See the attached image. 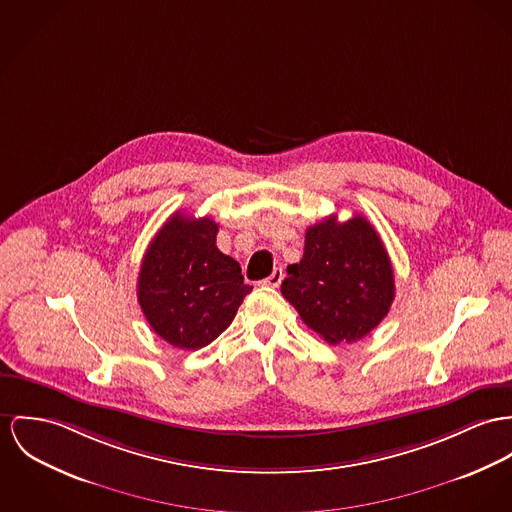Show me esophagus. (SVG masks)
<instances>
[{
	"mask_svg": "<svg viewBox=\"0 0 512 512\" xmlns=\"http://www.w3.org/2000/svg\"><path fill=\"white\" fill-rule=\"evenodd\" d=\"M282 278H284L282 269H275V271H273V275L263 280V284H265V286H271V288H278V286H280V282H282Z\"/></svg>",
	"mask_w": 512,
	"mask_h": 512,
	"instance_id": "obj_1",
	"label": "esophagus"
}]
</instances>
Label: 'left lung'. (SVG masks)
Instances as JSON below:
<instances>
[{
  "mask_svg": "<svg viewBox=\"0 0 512 512\" xmlns=\"http://www.w3.org/2000/svg\"><path fill=\"white\" fill-rule=\"evenodd\" d=\"M286 273L282 296L329 345L366 337L394 302L392 261L364 216L310 226L300 263Z\"/></svg>",
  "mask_w": 512,
  "mask_h": 512,
  "instance_id": "1",
  "label": "left lung"
}]
</instances>
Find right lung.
I'll list each match as a JSON object with an SVG mask.
<instances>
[{"instance_id":"1","label":"right lung","mask_w":512,"mask_h":512,"mask_svg":"<svg viewBox=\"0 0 512 512\" xmlns=\"http://www.w3.org/2000/svg\"><path fill=\"white\" fill-rule=\"evenodd\" d=\"M218 224L175 212L152 239L138 276V302L152 329L177 349L210 345L234 321L253 286L216 247Z\"/></svg>"}]
</instances>
